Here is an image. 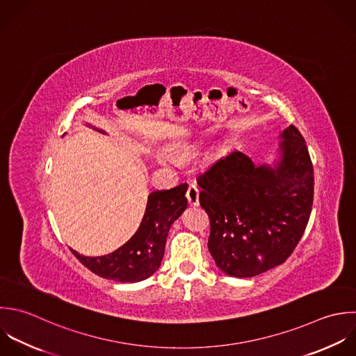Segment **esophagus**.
I'll use <instances>...</instances> for the list:
<instances>
[{
	"mask_svg": "<svg viewBox=\"0 0 356 356\" xmlns=\"http://www.w3.org/2000/svg\"><path fill=\"white\" fill-rule=\"evenodd\" d=\"M186 197H187V201L191 207H198V204H200V190L197 188L195 184L188 186Z\"/></svg>",
	"mask_w": 356,
	"mask_h": 356,
	"instance_id": "1",
	"label": "esophagus"
}]
</instances>
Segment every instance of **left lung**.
<instances>
[{"mask_svg": "<svg viewBox=\"0 0 356 356\" xmlns=\"http://www.w3.org/2000/svg\"><path fill=\"white\" fill-rule=\"evenodd\" d=\"M280 138L273 165L233 151L197 177L211 219L208 248L229 276L252 277L282 265L308 225L315 183L309 151L293 124Z\"/></svg>", "mask_w": 356, "mask_h": 356, "instance_id": "1", "label": "left lung"}]
</instances>
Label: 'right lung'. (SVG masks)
<instances>
[{
  "label": "right lung",
  "mask_w": 356,
  "mask_h": 356,
  "mask_svg": "<svg viewBox=\"0 0 356 356\" xmlns=\"http://www.w3.org/2000/svg\"><path fill=\"white\" fill-rule=\"evenodd\" d=\"M92 129L105 133L97 127ZM187 184H180L170 190L152 191L137 232L116 251L95 258L70 251L88 270L104 279L119 283H137L148 279L161 266L172 223L187 208Z\"/></svg>",
  "instance_id": "add662e5"
}]
</instances>
